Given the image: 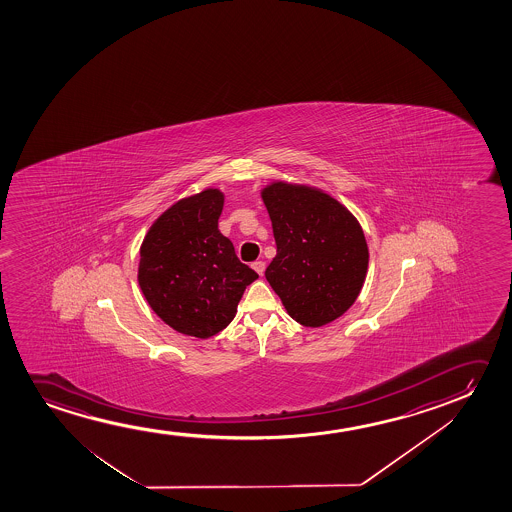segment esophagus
<instances>
[{"mask_svg":"<svg viewBox=\"0 0 512 512\" xmlns=\"http://www.w3.org/2000/svg\"><path fill=\"white\" fill-rule=\"evenodd\" d=\"M252 267L255 269V271H257V274L262 276L264 271H266V262H264V260H257V262H253Z\"/></svg>","mask_w":512,"mask_h":512,"instance_id":"1","label":"esophagus"}]
</instances>
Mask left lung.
<instances>
[{
  "mask_svg": "<svg viewBox=\"0 0 512 512\" xmlns=\"http://www.w3.org/2000/svg\"><path fill=\"white\" fill-rule=\"evenodd\" d=\"M260 196L276 239L266 280L295 322H334L364 287L369 248L362 225L336 197L304 183L274 180Z\"/></svg>",
  "mask_w": 512,
  "mask_h": 512,
  "instance_id": "left-lung-1",
  "label": "left lung"
}]
</instances>
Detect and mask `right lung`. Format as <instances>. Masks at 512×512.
Here are the masks:
<instances>
[{
	"instance_id": "add662e5",
	"label": "right lung",
	"mask_w": 512,
	"mask_h": 512,
	"mask_svg": "<svg viewBox=\"0 0 512 512\" xmlns=\"http://www.w3.org/2000/svg\"><path fill=\"white\" fill-rule=\"evenodd\" d=\"M222 210L220 189L183 197L155 218L140 246L141 292L155 315L185 336L208 339L224 330L259 278L218 231Z\"/></svg>"
}]
</instances>
